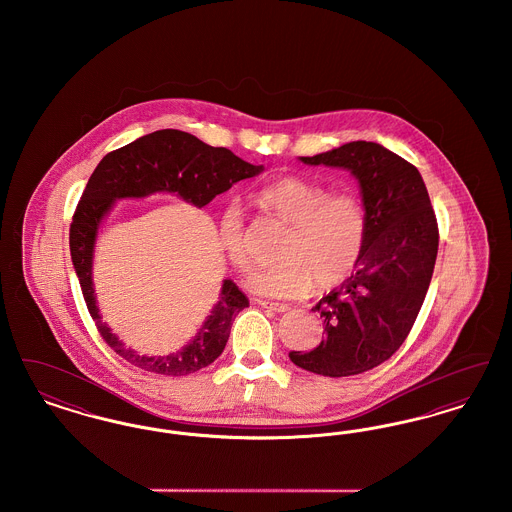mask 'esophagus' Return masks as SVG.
<instances>
[{"mask_svg":"<svg viewBox=\"0 0 512 512\" xmlns=\"http://www.w3.org/2000/svg\"><path fill=\"white\" fill-rule=\"evenodd\" d=\"M259 307L263 309H270L274 313H288L290 311V305L288 303H274V301H267V299H255Z\"/></svg>","mask_w":512,"mask_h":512,"instance_id":"1","label":"esophagus"}]
</instances>
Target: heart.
I'll return each instance as SVG.
<instances>
[{
    "mask_svg": "<svg viewBox=\"0 0 512 512\" xmlns=\"http://www.w3.org/2000/svg\"><path fill=\"white\" fill-rule=\"evenodd\" d=\"M257 199L288 222L290 230L278 249L280 261L253 270L247 278L249 288L295 299L313 286L322 292L332 290L351 276L363 257L368 234L365 205L357 195L330 192L315 182L286 176L259 190ZM219 240L234 267L249 268L244 215L236 203L220 213Z\"/></svg>",
    "mask_w": 512,
    "mask_h": 512,
    "instance_id": "obj_1",
    "label": "heart"
}]
</instances>
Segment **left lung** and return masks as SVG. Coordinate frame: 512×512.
Returning <instances> with one entry per match:
<instances>
[{
    "label": "left lung",
    "instance_id": "left-lung-1",
    "mask_svg": "<svg viewBox=\"0 0 512 512\" xmlns=\"http://www.w3.org/2000/svg\"><path fill=\"white\" fill-rule=\"evenodd\" d=\"M301 161L357 176L368 234L357 270L313 309L324 320V340L290 359L320 376L361 374L407 340L434 274L438 220L420 172L380 144L349 142Z\"/></svg>",
    "mask_w": 512,
    "mask_h": 512
}]
</instances>
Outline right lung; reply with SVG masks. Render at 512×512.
<instances>
[{
	"instance_id": "add662e5",
	"label": "right lung",
	"mask_w": 512,
	"mask_h": 512,
	"mask_svg": "<svg viewBox=\"0 0 512 512\" xmlns=\"http://www.w3.org/2000/svg\"><path fill=\"white\" fill-rule=\"evenodd\" d=\"M263 171V165L245 163L226 147L203 144L182 130H157L128 146L107 153L92 172L74 209L69 244L74 270L86 307L96 320L99 336L130 365L165 376H186L211 365L226 345L234 318L249 307L232 280H224L219 303L203 322L194 340L165 357L138 355L101 322L92 286V251L99 222L119 197H144L171 192L197 207L232 188L236 182Z\"/></svg>"
}]
</instances>
